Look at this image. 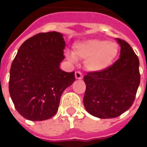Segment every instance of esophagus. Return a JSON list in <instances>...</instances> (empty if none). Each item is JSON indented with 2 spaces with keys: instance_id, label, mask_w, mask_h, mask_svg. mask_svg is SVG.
<instances>
[{
  "instance_id": "1",
  "label": "esophagus",
  "mask_w": 147,
  "mask_h": 147,
  "mask_svg": "<svg viewBox=\"0 0 147 147\" xmlns=\"http://www.w3.org/2000/svg\"><path fill=\"white\" fill-rule=\"evenodd\" d=\"M75 77H76V80H82L83 79V74L81 73L80 71H76Z\"/></svg>"
}]
</instances>
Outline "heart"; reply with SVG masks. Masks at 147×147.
Here are the masks:
<instances>
[{"label":"heart","instance_id":"1","mask_svg":"<svg viewBox=\"0 0 147 147\" xmlns=\"http://www.w3.org/2000/svg\"><path fill=\"white\" fill-rule=\"evenodd\" d=\"M118 53L119 46L116 42L90 38L75 43L72 54L67 53V57L71 61H84L87 70L98 72L113 64Z\"/></svg>","mask_w":147,"mask_h":147}]
</instances>
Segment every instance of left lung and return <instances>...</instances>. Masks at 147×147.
Segmentation results:
<instances>
[{"mask_svg": "<svg viewBox=\"0 0 147 147\" xmlns=\"http://www.w3.org/2000/svg\"><path fill=\"white\" fill-rule=\"evenodd\" d=\"M120 58L98 72H88L83 80L86 91L83 105L92 116L102 119L119 117L129 109L140 83L139 61L131 45L117 38Z\"/></svg>", "mask_w": 147, "mask_h": 147, "instance_id": "obj_1", "label": "left lung"}]
</instances>
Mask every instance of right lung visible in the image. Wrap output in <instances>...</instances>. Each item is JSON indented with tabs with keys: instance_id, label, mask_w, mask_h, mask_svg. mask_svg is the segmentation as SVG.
<instances>
[{
	"instance_id": "obj_1",
	"label": "right lung",
	"mask_w": 147,
	"mask_h": 147,
	"mask_svg": "<svg viewBox=\"0 0 147 147\" xmlns=\"http://www.w3.org/2000/svg\"><path fill=\"white\" fill-rule=\"evenodd\" d=\"M65 42L57 31L38 34L21 45L12 61L9 94L18 113L32 121L57 113L61 94L74 81L75 72L60 68Z\"/></svg>"
}]
</instances>
